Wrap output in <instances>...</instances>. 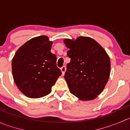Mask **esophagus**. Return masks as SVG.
<instances>
[{"instance_id": "esophagus-1", "label": "esophagus", "mask_w": 130, "mask_h": 130, "mask_svg": "<svg viewBox=\"0 0 130 130\" xmlns=\"http://www.w3.org/2000/svg\"><path fill=\"white\" fill-rule=\"evenodd\" d=\"M66 70H67V68H66V67H65V66H63L61 68V72H62L63 75L65 74Z\"/></svg>"}]
</instances>
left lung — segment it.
Returning a JSON list of instances; mask_svg holds the SVG:
<instances>
[{
    "label": "left lung",
    "mask_w": 130,
    "mask_h": 130,
    "mask_svg": "<svg viewBox=\"0 0 130 130\" xmlns=\"http://www.w3.org/2000/svg\"><path fill=\"white\" fill-rule=\"evenodd\" d=\"M71 60L67 65L65 78L70 92L81 101L95 99L104 90L111 72L110 58L94 39L79 36L65 39Z\"/></svg>",
    "instance_id": "left-lung-1"
}]
</instances>
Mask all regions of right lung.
Segmentation results:
<instances>
[{
	"mask_svg": "<svg viewBox=\"0 0 130 130\" xmlns=\"http://www.w3.org/2000/svg\"><path fill=\"white\" fill-rule=\"evenodd\" d=\"M52 44L47 36H37L22 45L13 57V78L19 90L28 98L48 95L61 75L57 57L50 51Z\"/></svg>",
	"mask_w": 130,
	"mask_h": 130,
	"instance_id": "right-lung-1",
	"label": "right lung"
}]
</instances>
